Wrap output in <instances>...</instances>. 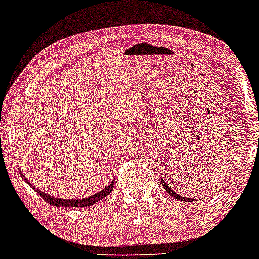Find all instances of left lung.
<instances>
[{
    "label": "left lung",
    "instance_id": "8db88e82",
    "mask_svg": "<svg viewBox=\"0 0 259 259\" xmlns=\"http://www.w3.org/2000/svg\"><path fill=\"white\" fill-rule=\"evenodd\" d=\"M160 182H162L163 188L166 190V193H169L170 196H172V197H175V199H177L180 201H184V202H191V201H194V199H187V197H183V196L179 195L176 191L172 190V188H171L170 186H167V184L165 183V181H164L163 179H162V181H160Z\"/></svg>",
    "mask_w": 259,
    "mask_h": 259
}]
</instances>
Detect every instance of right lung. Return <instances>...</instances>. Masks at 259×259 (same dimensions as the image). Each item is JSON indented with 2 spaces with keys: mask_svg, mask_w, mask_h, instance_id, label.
I'll list each match as a JSON object with an SVG mask.
<instances>
[{
  "mask_svg": "<svg viewBox=\"0 0 259 259\" xmlns=\"http://www.w3.org/2000/svg\"><path fill=\"white\" fill-rule=\"evenodd\" d=\"M23 177V175H22ZM25 179V177H23ZM27 183L31 186V182H28L27 181ZM33 189L35 191H38V194L40 196L42 197L44 201L45 202H48L49 204H51V206H55V207H88V206H93V204H95L96 202H99L103 199V197H106L107 195H109L110 191L113 190L114 188V180L112 181V183H109L108 186H107L105 189H102L99 193L95 194V195L90 196V197H85V199H78V200H65V199H59V197H52L50 196L49 194H45L42 193V191H40L39 189H36L35 187H32Z\"/></svg>",
  "mask_w": 259,
  "mask_h": 259,
  "instance_id": "add662e5",
  "label": "right lung"
}]
</instances>
